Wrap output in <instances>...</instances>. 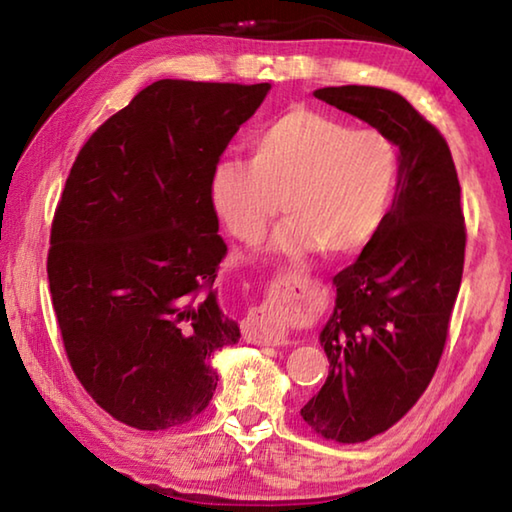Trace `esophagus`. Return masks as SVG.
Here are the masks:
<instances>
[{
	"mask_svg": "<svg viewBox=\"0 0 512 512\" xmlns=\"http://www.w3.org/2000/svg\"><path fill=\"white\" fill-rule=\"evenodd\" d=\"M244 334L248 341L264 345H282L287 343V332L275 323L266 309H253L244 320Z\"/></svg>",
	"mask_w": 512,
	"mask_h": 512,
	"instance_id": "34e87169",
	"label": "esophagus"
}]
</instances>
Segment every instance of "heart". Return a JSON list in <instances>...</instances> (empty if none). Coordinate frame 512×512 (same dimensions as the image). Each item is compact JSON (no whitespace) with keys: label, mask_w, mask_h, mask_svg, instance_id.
<instances>
[{"label":"heart","mask_w":512,"mask_h":512,"mask_svg":"<svg viewBox=\"0 0 512 512\" xmlns=\"http://www.w3.org/2000/svg\"><path fill=\"white\" fill-rule=\"evenodd\" d=\"M400 158L372 128L296 106L250 140V160H221L210 198L235 239L255 244L282 203L287 223L275 239L284 255L320 248L345 257L370 244L391 210Z\"/></svg>","instance_id":"heart-1"}]
</instances>
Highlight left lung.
Segmentation results:
<instances>
[{"label":"left lung","mask_w":512,"mask_h":512,"mask_svg":"<svg viewBox=\"0 0 512 512\" xmlns=\"http://www.w3.org/2000/svg\"><path fill=\"white\" fill-rule=\"evenodd\" d=\"M314 97L368 121L402 158L384 225L334 275L336 307L320 332L329 375L300 409L311 431L350 445L391 429L427 391L461 289L465 216L443 133L402 94L341 85Z\"/></svg>","instance_id":"1"}]
</instances>
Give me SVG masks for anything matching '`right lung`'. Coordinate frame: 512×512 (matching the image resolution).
<instances>
[{"label":"right lung","instance_id":"obj_1","mask_svg":"<svg viewBox=\"0 0 512 512\" xmlns=\"http://www.w3.org/2000/svg\"><path fill=\"white\" fill-rule=\"evenodd\" d=\"M268 83L162 79L108 117L76 155L51 223L47 275L76 379L140 431L194 420L239 341L214 280L228 253L212 171Z\"/></svg>","mask_w":512,"mask_h":512}]
</instances>
